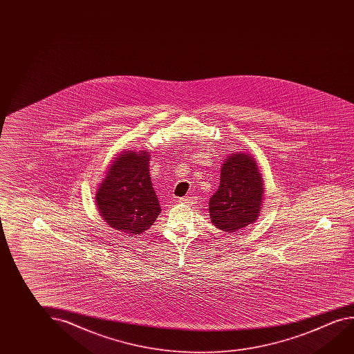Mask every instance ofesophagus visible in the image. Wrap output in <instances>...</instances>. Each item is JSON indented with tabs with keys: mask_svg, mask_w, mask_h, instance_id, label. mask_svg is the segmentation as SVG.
Here are the masks:
<instances>
[{
	"mask_svg": "<svg viewBox=\"0 0 354 354\" xmlns=\"http://www.w3.org/2000/svg\"><path fill=\"white\" fill-rule=\"evenodd\" d=\"M179 203H185V205H194V203H195V198L192 196L181 197L179 200Z\"/></svg>",
	"mask_w": 354,
	"mask_h": 354,
	"instance_id": "34e87169",
	"label": "esophagus"
}]
</instances>
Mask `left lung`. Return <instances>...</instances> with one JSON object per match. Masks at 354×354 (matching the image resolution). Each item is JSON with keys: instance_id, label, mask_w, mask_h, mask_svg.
<instances>
[{"instance_id": "left-lung-1", "label": "left lung", "mask_w": 354, "mask_h": 354, "mask_svg": "<svg viewBox=\"0 0 354 354\" xmlns=\"http://www.w3.org/2000/svg\"><path fill=\"white\" fill-rule=\"evenodd\" d=\"M264 180L255 158L233 151L221 167L220 186L209 198V218L223 232H237L258 220Z\"/></svg>"}]
</instances>
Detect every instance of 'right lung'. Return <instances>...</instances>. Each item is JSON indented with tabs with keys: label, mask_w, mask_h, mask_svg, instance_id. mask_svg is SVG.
Masks as SVG:
<instances>
[{
	"label": "right lung",
	"mask_w": 354,
	"mask_h": 354,
	"mask_svg": "<svg viewBox=\"0 0 354 354\" xmlns=\"http://www.w3.org/2000/svg\"><path fill=\"white\" fill-rule=\"evenodd\" d=\"M149 159V151H122L110 164L95 194L102 220L128 236L149 230L162 211L151 185Z\"/></svg>",
	"instance_id": "right-lung-1"
}]
</instances>
